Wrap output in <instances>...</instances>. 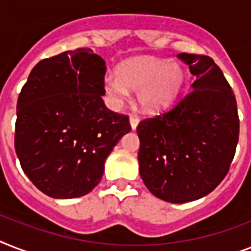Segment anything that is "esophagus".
Here are the masks:
<instances>
[{
	"instance_id": "1",
	"label": "esophagus",
	"mask_w": 251,
	"mask_h": 251,
	"mask_svg": "<svg viewBox=\"0 0 251 251\" xmlns=\"http://www.w3.org/2000/svg\"><path fill=\"white\" fill-rule=\"evenodd\" d=\"M129 121H130V126H131V129L133 130L137 129L138 124H139V118H138V116H130Z\"/></svg>"
}]
</instances>
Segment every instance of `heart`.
<instances>
[{
  "label": "heart",
  "instance_id": "b5f03b06",
  "mask_svg": "<svg viewBox=\"0 0 251 251\" xmlns=\"http://www.w3.org/2000/svg\"><path fill=\"white\" fill-rule=\"evenodd\" d=\"M185 84V72L181 65L157 57H135L122 62L117 75L109 74L102 86L112 104L120 105L127 100L130 91L138 92L142 109L157 113L172 105Z\"/></svg>",
  "mask_w": 251,
  "mask_h": 251
}]
</instances>
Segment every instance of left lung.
Instances as JSON below:
<instances>
[{"label":"left lung","instance_id":"8db88e82","mask_svg":"<svg viewBox=\"0 0 251 251\" xmlns=\"http://www.w3.org/2000/svg\"><path fill=\"white\" fill-rule=\"evenodd\" d=\"M197 79L167 113L137 127L139 175L155 197L186 203L210 194L229 171L240 133L237 101L208 56L179 53Z\"/></svg>","mask_w":251,"mask_h":251}]
</instances>
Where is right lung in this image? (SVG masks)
<instances>
[{"label":"right lung","instance_id":"1","mask_svg":"<svg viewBox=\"0 0 251 251\" xmlns=\"http://www.w3.org/2000/svg\"><path fill=\"white\" fill-rule=\"evenodd\" d=\"M106 66L92 49L45 58L29 73L17 102L15 152L22 169L48 197L94 190L113 147L131 130L102 98Z\"/></svg>","mask_w":251,"mask_h":251}]
</instances>
